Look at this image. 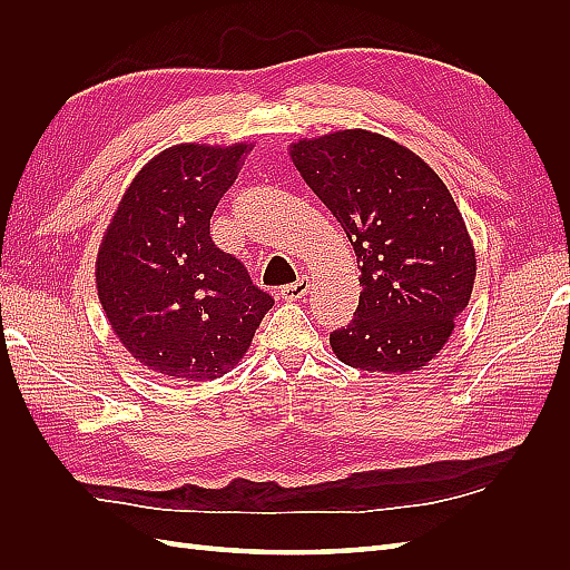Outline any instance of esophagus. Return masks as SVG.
<instances>
[{"mask_svg": "<svg viewBox=\"0 0 570 570\" xmlns=\"http://www.w3.org/2000/svg\"><path fill=\"white\" fill-rule=\"evenodd\" d=\"M308 287H312V283H308V278H299L297 283H289V285H285V287H281V297H283L285 302H297V299H302V297L306 295Z\"/></svg>", "mask_w": 570, "mask_h": 570, "instance_id": "esophagus-1", "label": "esophagus"}]
</instances>
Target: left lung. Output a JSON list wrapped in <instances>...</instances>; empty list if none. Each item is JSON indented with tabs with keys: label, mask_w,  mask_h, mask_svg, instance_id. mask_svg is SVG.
Listing matches in <instances>:
<instances>
[{
	"label": "left lung",
	"mask_w": 570,
	"mask_h": 570,
	"mask_svg": "<svg viewBox=\"0 0 570 570\" xmlns=\"http://www.w3.org/2000/svg\"><path fill=\"white\" fill-rule=\"evenodd\" d=\"M304 183L347 233L361 295L331 347L358 371H421L454 331L475 249L440 176L385 135L340 130L289 145Z\"/></svg>",
	"instance_id": "8db88e82"
}]
</instances>
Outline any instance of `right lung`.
<instances>
[{
  "label": "right lung",
  "mask_w": 570,
  "mask_h": 570,
  "mask_svg": "<svg viewBox=\"0 0 570 570\" xmlns=\"http://www.w3.org/2000/svg\"><path fill=\"white\" fill-rule=\"evenodd\" d=\"M249 149H164L135 176L101 239L99 302L116 337L154 373L180 381L228 373L273 306L209 230Z\"/></svg>",
  "instance_id": "obj_1"
}]
</instances>
